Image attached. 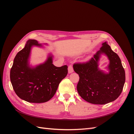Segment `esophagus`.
I'll use <instances>...</instances> for the list:
<instances>
[{
	"label": "esophagus",
	"mask_w": 134,
	"mask_h": 134,
	"mask_svg": "<svg viewBox=\"0 0 134 134\" xmlns=\"http://www.w3.org/2000/svg\"><path fill=\"white\" fill-rule=\"evenodd\" d=\"M74 71V69H73V68H72V65H69L68 66V72L69 73H71Z\"/></svg>",
	"instance_id": "1"
}]
</instances>
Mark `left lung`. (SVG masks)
Masks as SVG:
<instances>
[{"mask_svg":"<svg viewBox=\"0 0 134 134\" xmlns=\"http://www.w3.org/2000/svg\"><path fill=\"white\" fill-rule=\"evenodd\" d=\"M100 50L86 62L73 65L79 80L77 91L87 102L96 104H104L116 99L122 91L125 82V72L121 60L106 42ZM104 53L110 61L108 74L99 70L98 62L100 55Z\"/></svg>","mask_w":134,"mask_h":134,"instance_id":"1","label":"left lung"}]
</instances>
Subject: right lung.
<instances>
[{"label":"right lung","instance_id":"right-lung-1","mask_svg":"<svg viewBox=\"0 0 134 134\" xmlns=\"http://www.w3.org/2000/svg\"><path fill=\"white\" fill-rule=\"evenodd\" d=\"M33 45L40 46L35 40H30L14 59L10 72L13 90L20 98L30 103H44L51 99L59 84L68 74V66L56 67L49 56L44 64L31 68L28 59Z\"/></svg>","mask_w":134,"mask_h":134}]
</instances>
